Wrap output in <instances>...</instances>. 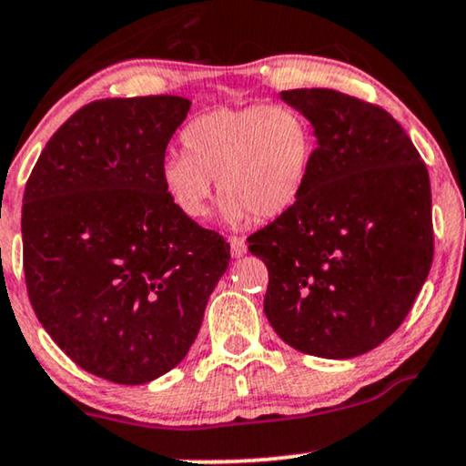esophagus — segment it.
<instances>
[{
    "instance_id": "esophagus-1",
    "label": "esophagus",
    "mask_w": 466,
    "mask_h": 466,
    "mask_svg": "<svg viewBox=\"0 0 466 466\" xmlns=\"http://www.w3.org/2000/svg\"><path fill=\"white\" fill-rule=\"evenodd\" d=\"M229 251H232V258H243L247 253V243L243 238H229Z\"/></svg>"
}]
</instances>
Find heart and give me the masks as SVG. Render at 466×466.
Masks as SVG:
<instances>
[{"instance_id": "b5f03b06", "label": "heart", "mask_w": 466, "mask_h": 466, "mask_svg": "<svg viewBox=\"0 0 466 466\" xmlns=\"http://www.w3.org/2000/svg\"><path fill=\"white\" fill-rule=\"evenodd\" d=\"M185 155L161 163V185L187 219H202L221 193L228 226L275 219L303 196L314 165V128L290 105L221 107L198 116L180 135Z\"/></svg>"}]
</instances>
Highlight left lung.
<instances>
[{
  "label": "left lung",
  "instance_id": "obj_1",
  "mask_svg": "<svg viewBox=\"0 0 466 466\" xmlns=\"http://www.w3.org/2000/svg\"><path fill=\"white\" fill-rule=\"evenodd\" d=\"M279 98L316 152L301 199L249 237L268 268L264 314L292 349L359 357L402 325L432 267L428 169L385 109L325 87Z\"/></svg>",
  "mask_w": 466,
  "mask_h": 466
}]
</instances>
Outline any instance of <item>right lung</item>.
I'll return each mask as SVG.
<instances>
[{
	"label": "right lung",
	"mask_w": 466,
	"mask_h": 466,
	"mask_svg": "<svg viewBox=\"0 0 466 466\" xmlns=\"http://www.w3.org/2000/svg\"><path fill=\"white\" fill-rule=\"evenodd\" d=\"M191 101L105 98L57 128L23 196V267L40 325L98 379L144 385L198 338L229 245L169 202L165 148Z\"/></svg>",
	"instance_id": "obj_1"
}]
</instances>
